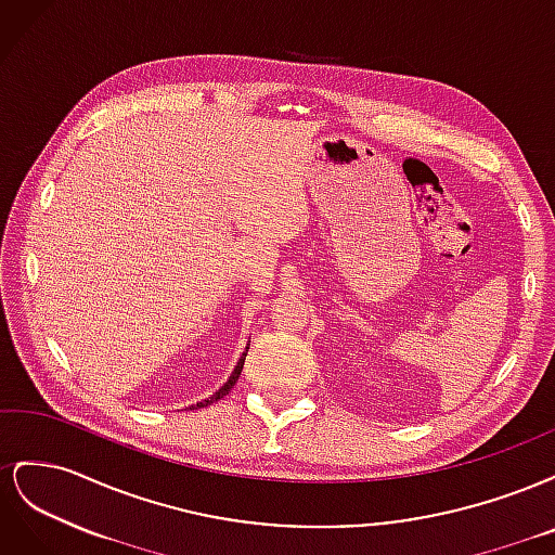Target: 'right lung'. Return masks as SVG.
<instances>
[{"label":"right lung","mask_w":555,"mask_h":555,"mask_svg":"<svg viewBox=\"0 0 555 555\" xmlns=\"http://www.w3.org/2000/svg\"><path fill=\"white\" fill-rule=\"evenodd\" d=\"M249 349V347H247ZM243 357H247V351H245V354ZM243 363H245V359H241L238 361V365L236 367H233V373H231V377L227 379V384L222 386V389H217L208 400H201V402H196V405H192L190 410H194V408H208L210 405V402H215V400H220V398H224L231 389H233V384H236L238 382V377H241V371H243Z\"/></svg>","instance_id":"1"}]
</instances>
